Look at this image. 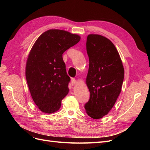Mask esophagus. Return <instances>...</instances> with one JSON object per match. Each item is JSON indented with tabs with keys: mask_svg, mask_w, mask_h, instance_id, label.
<instances>
[{
	"mask_svg": "<svg viewBox=\"0 0 150 150\" xmlns=\"http://www.w3.org/2000/svg\"><path fill=\"white\" fill-rule=\"evenodd\" d=\"M77 83V81L74 79V78H72L71 79V84L72 86H74L76 85Z\"/></svg>",
	"mask_w": 150,
	"mask_h": 150,
	"instance_id": "obj_1",
	"label": "esophagus"
}]
</instances>
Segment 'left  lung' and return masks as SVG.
<instances>
[{
	"label": "left lung",
	"mask_w": 150,
	"mask_h": 150,
	"mask_svg": "<svg viewBox=\"0 0 150 150\" xmlns=\"http://www.w3.org/2000/svg\"><path fill=\"white\" fill-rule=\"evenodd\" d=\"M89 65L86 84L89 100L84 108L88 115L100 119L108 114L121 93L125 70L115 45L98 34H89L86 41Z\"/></svg>",
	"instance_id": "obj_1"
}]
</instances>
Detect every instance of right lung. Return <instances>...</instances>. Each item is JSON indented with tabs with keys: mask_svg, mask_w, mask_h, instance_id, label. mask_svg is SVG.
Segmentation results:
<instances>
[{
	"mask_svg": "<svg viewBox=\"0 0 150 150\" xmlns=\"http://www.w3.org/2000/svg\"><path fill=\"white\" fill-rule=\"evenodd\" d=\"M81 39L79 35L59 29L44 32L29 54L25 78L32 98L44 113L55 112L69 92L71 80L62 54Z\"/></svg>",
	"mask_w": 150,
	"mask_h": 150,
	"instance_id": "1",
	"label": "right lung"
}]
</instances>
